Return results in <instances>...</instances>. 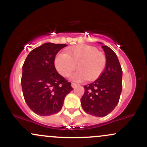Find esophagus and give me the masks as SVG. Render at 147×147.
Returning a JSON list of instances; mask_svg holds the SVG:
<instances>
[{
    "mask_svg": "<svg viewBox=\"0 0 147 147\" xmlns=\"http://www.w3.org/2000/svg\"><path fill=\"white\" fill-rule=\"evenodd\" d=\"M77 84H75V83H72V84H71V86L73 88H75L77 87Z\"/></svg>",
    "mask_w": 147,
    "mask_h": 147,
    "instance_id": "34e87169",
    "label": "esophagus"
}]
</instances>
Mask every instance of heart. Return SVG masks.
<instances>
[{
    "instance_id": "obj_1",
    "label": "heart",
    "mask_w": 147,
    "mask_h": 147,
    "mask_svg": "<svg viewBox=\"0 0 147 147\" xmlns=\"http://www.w3.org/2000/svg\"><path fill=\"white\" fill-rule=\"evenodd\" d=\"M76 65L78 70L71 76L72 80H94L98 78L105 69L106 59L97 48L88 45L69 48L67 52L57 54L55 59V68L63 77H68L75 69Z\"/></svg>"
}]
</instances>
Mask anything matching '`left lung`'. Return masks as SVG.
<instances>
[{"instance_id": "1", "label": "left lung", "mask_w": 147, "mask_h": 147, "mask_svg": "<svg viewBox=\"0 0 147 147\" xmlns=\"http://www.w3.org/2000/svg\"><path fill=\"white\" fill-rule=\"evenodd\" d=\"M102 45L106 55L104 71L94 82L84 86V95L81 99L83 109L96 117H104L116 107L122 89V70L112 49Z\"/></svg>"}]
</instances>
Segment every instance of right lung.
<instances>
[{
	"label": "right lung",
	"instance_id": "right-lung-1",
	"mask_svg": "<svg viewBox=\"0 0 147 147\" xmlns=\"http://www.w3.org/2000/svg\"><path fill=\"white\" fill-rule=\"evenodd\" d=\"M65 46L43 43L30 52L23 65L21 86L24 99L38 115H52L60 111L65 96L73 89L55 66V56Z\"/></svg>",
	"mask_w": 147,
	"mask_h": 147
}]
</instances>
